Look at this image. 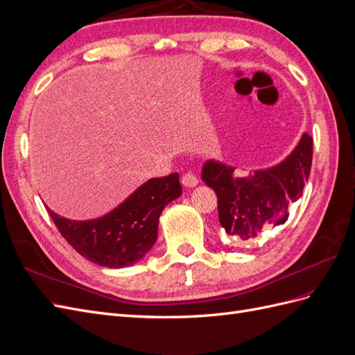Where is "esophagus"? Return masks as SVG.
<instances>
[{
  "mask_svg": "<svg viewBox=\"0 0 355 355\" xmlns=\"http://www.w3.org/2000/svg\"><path fill=\"white\" fill-rule=\"evenodd\" d=\"M182 185H184L185 188H194L198 185V179L192 173H185L184 176H182Z\"/></svg>",
  "mask_w": 355,
  "mask_h": 355,
  "instance_id": "1",
  "label": "esophagus"
}]
</instances>
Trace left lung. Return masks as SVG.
I'll use <instances>...</instances> for the list:
<instances>
[{
    "label": "left lung",
    "mask_w": 355,
    "mask_h": 355,
    "mask_svg": "<svg viewBox=\"0 0 355 355\" xmlns=\"http://www.w3.org/2000/svg\"><path fill=\"white\" fill-rule=\"evenodd\" d=\"M313 163V137L300 136L280 163L239 176L237 167L207 159L201 179L218 196L219 222L235 240L256 239L263 228L287 220L288 206L302 197Z\"/></svg>",
    "instance_id": "left-lung-1"
}]
</instances>
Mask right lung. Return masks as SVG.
<instances>
[{
  "label": "right lung",
  "mask_w": 355,
  "mask_h": 355,
  "mask_svg": "<svg viewBox=\"0 0 355 355\" xmlns=\"http://www.w3.org/2000/svg\"><path fill=\"white\" fill-rule=\"evenodd\" d=\"M182 196L179 175L149 179L101 218L72 220L47 211L58 230L85 259L111 270L132 266L153 249L158 220L168 202Z\"/></svg>",
  "instance_id": "1"
}]
</instances>
